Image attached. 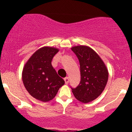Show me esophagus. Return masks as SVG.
Wrapping results in <instances>:
<instances>
[{
	"mask_svg": "<svg viewBox=\"0 0 132 132\" xmlns=\"http://www.w3.org/2000/svg\"><path fill=\"white\" fill-rule=\"evenodd\" d=\"M64 80L65 82V84H68V82H69V78H68V77H66V78L64 79Z\"/></svg>",
	"mask_w": 132,
	"mask_h": 132,
	"instance_id": "obj_1",
	"label": "esophagus"
}]
</instances>
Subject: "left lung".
I'll return each mask as SVG.
<instances>
[{
    "label": "left lung",
    "mask_w": 132,
    "mask_h": 132,
    "mask_svg": "<svg viewBox=\"0 0 132 132\" xmlns=\"http://www.w3.org/2000/svg\"><path fill=\"white\" fill-rule=\"evenodd\" d=\"M71 50L79 61L81 81L76 88H71L78 101L89 102L104 90L108 81V71L99 56L89 47L77 46Z\"/></svg>",
    "instance_id": "8db88e82"
}]
</instances>
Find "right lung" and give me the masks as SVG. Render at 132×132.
<instances>
[{
  "label": "right lung",
  "mask_w": 132,
  "mask_h": 132,
  "mask_svg": "<svg viewBox=\"0 0 132 132\" xmlns=\"http://www.w3.org/2000/svg\"><path fill=\"white\" fill-rule=\"evenodd\" d=\"M58 49L43 47L30 57L22 72V81L27 90L34 98L43 102L51 101L64 81L51 65Z\"/></svg>",
  "instance_id": "add662e5"
}]
</instances>
